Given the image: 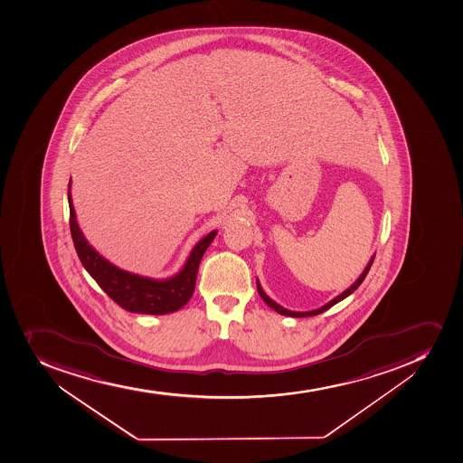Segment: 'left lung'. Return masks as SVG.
<instances>
[{
	"mask_svg": "<svg viewBox=\"0 0 463 463\" xmlns=\"http://www.w3.org/2000/svg\"><path fill=\"white\" fill-rule=\"evenodd\" d=\"M373 258H375V255L371 258V260H369L365 269H364V272H362L361 277H359V279H357V280L354 281V283H353V285L350 286L347 290H344L341 295L334 298L332 301L327 302L326 306H323L322 308H317V310L306 311V313H301V311L286 310V308H283V307L279 306L277 302L272 301L271 298L268 297L267 293L263 292V288H260V283H259V281H256V286H258L259 295H260V298H262L263 301L267 302L268 306L271 307L272 310H276L277 313L283 314V316H290V317H310V316H316V314H320L323 313V311L329 310L332 306H335L336 302L343 301L344 298H347L348 295H352V293L354 292V290H356V288L362 285V281L365 280L369 268H371V265H373Z\"/></svg>",
	"mask_w": 463,
	"mask_h": 463,
	"instance_id": "obj_1",
	"label": "left lung"
}]
</instances>
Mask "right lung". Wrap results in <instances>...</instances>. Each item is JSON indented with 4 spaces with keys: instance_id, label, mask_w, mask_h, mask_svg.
<instances>
[{
    "instance_id": "add662e5",
    "label": "right lung",
    "mask_w": 463,
    "mask_h": 463,
    "mask_svg": "<svg viewBox=\"0 0 463 463\" xmlns=\"http://www.w3.org/2000/svg\"><path fill=\"white\" fill-rule=\"evenodd\" d=\"M69 204L70 230L81 265L118 306L131 313L159 316L180 310L191 299L195 290L201 258L207 250V247L212 244L213 238L216 237L217 231H213L201 241L196 242L182 271L166 280H153L147 277L123 271L102 258L94 247L90 246V242L86 241L80 228L77 225L76 213L70 195V183Z\"/></svg>"
}]
</instances>
